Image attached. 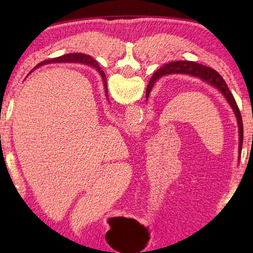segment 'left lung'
<instances>
[{
    "label": "left lung",
    "instance_id": "1",
    "mask_svg": "<svg viewBox=\"0 0 253 253\" xmlns=\"http://www.w3.org/2000/svg\"><path fill=\"white\" fill-rule=\"evenodd\" d=\"M98 71L101 74V70L99 67H98ZM169 74H186L194 77H199V78L207 81L208 84L217 88L222 93H223V96L226 98V100H228L230 106L232 107L235 116H237L238 127H239V154H241L242 143H243L242 117H241V114H240V110L238 108V105L237 102H235L233 95L231 93L228 84H225L224 79L222 78L219 72H216L215 70L212 69V68L200 65V63L193 62V61H174V62L168 63V65H165L163 68H160V69L153 75L146 89V98H148V95L149 92H151V89L153 87L154 83H155L157 79H160L161 77L165 75H169Z\"/></svg>",
    "mask_w": 253,
    "mask_h": 253
}]
</instances>
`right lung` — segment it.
Wrapping results in <instances>:
<instances>
[{"mask_svg":"<svg viewBox=\"0 0 253 253\" xmlns=\"http://www.w3.org/2000/svg\"><path fill=\"white\" fill-rule=\"evenodd\" d=\"M50 62H83V63H88V65L95 67L97 70H98V67H99V65H98L96 60H93L90 57V55H87V54H84V53H68V54L61 55V57L53 58V59H51V60H45V61L41 62L38 66H36V68L40 67V66H43V65H46V63H50ZM36 68H34V69H36ZM99 74H100V72H99ZM100 75L102 77V80H104V85H105L106 96H107V84H106L105 72L101 70V74Z\"/></svg>","mask_w":253,"mask_h":253,"instance_id":"obj_1","label":"right lung"}]
</instances>
